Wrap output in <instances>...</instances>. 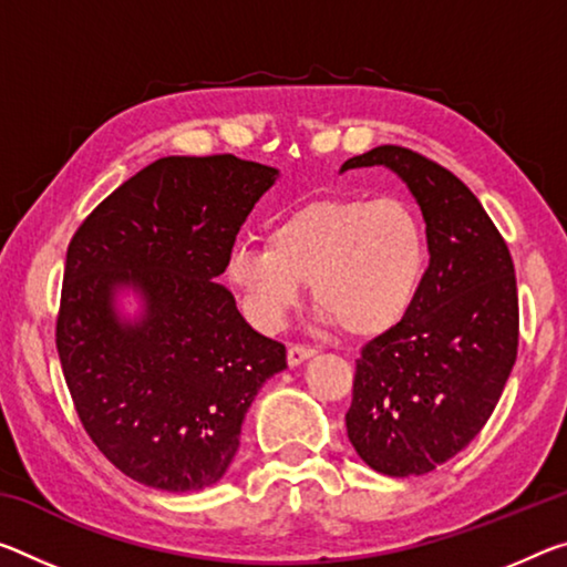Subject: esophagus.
Returning <instances> with one entry per match:
<instances>
[{"label": "esophagus", "mask_w": 567, "mask_h": 567, "mask_svg": "<svg viewBox=\"0 0 567 567\" xmlns=\"http://www.w3.org/2000/svg\"><path fill=\"white\" fill-rule=\"evenodd\" d=\"M318 350L312 346H300V343H292L290 348H287V363L290 365H300L302 361H308V358L316 355Z\"/></svg>", "instance_id": "34e87169"}]
</instances>
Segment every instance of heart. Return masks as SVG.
<instances>
[{
	"label": "heart",
	"instance_id": "1",
	"mask_svg": "<svg viewBox=\"0 0 567 567\" xmlns=\"http://www.w3.org/2000/svg\"><path fill=\"white\" fill-rule=\"evenodd\" d=\"M426 259L424 221L396 196L318 199L269 224L267 247H231L224 275L257 328H280L310 282L322 318L373 336L416 300Z\"/></svg>",
	"mask_w": 567,
	"mask_h": 567
}]
</instances>
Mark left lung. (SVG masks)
I'll list each match as a JSON object with an SVG mask.
<instances>
[{
  "instance_id": "1",
  "label": "left lung",
  "mask_w": 567,
  "mask_h": 567,
  "mask_svg": "<svg viewBox=\"0 0 567 567\" xmlns=\"http://www.w3.org/2000/svg\"><path fill=\"white\" fill-rule=\"evenodd\" d=\"M385 166L421 206L429 267L396 326L355 361L348 439L371 470L426 474L480 434L517 358V280L505 239L452 171L401 146L343 168Z\"/></svg>"
}]
</instances>
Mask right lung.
Returning <instances> with one entry per match:
<instances>
[{"label": "right lung", "instance_id": "1", "mask_svg": "<svg viewBox=\"0 0 567 567\" xmlns=\"http://www.w3.org/2000/svg\"><path fill=\"white\" fill-rule=\"evenodd\" d=\"M280 171L221 156H166L121 184L68 247L58 353L87 436L125 477L166 492L217 484L241 421L285 346L214 282ZM133 289L142 316L114 298Z\"/></svg>", "mask_w": 567, "mask_h": 567}]
</instances>
